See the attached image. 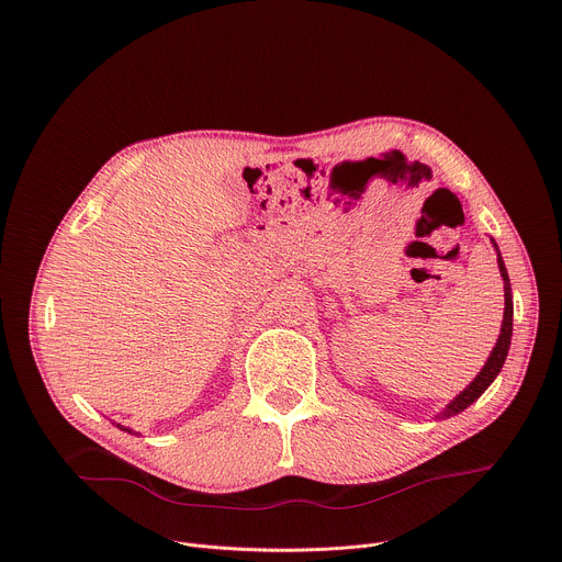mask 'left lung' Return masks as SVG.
Instances as JSON below:
<instances>
[{"instance_id": "8db88e82", "label": "left lung", "mask_w": 562, "mask_h": 562, "mask_svg": "<svg viewBox=\"0 0 562 562\" xmlns=\"http://www.w3.org/2000/svg\"><path fill=\"white\" fill-rule=\"evenodd\" d=\"M494 243V239H492ZM496 251H498V245L494 243ZM498 269H501V276L505 280V315H503V329H501V336H498V342L492 351V356L487 358L485 367L480 369V373L473 378V382L460 391L451 403L447 405V409H442V414H438L436 418H449V416H456L460 412H464L471 403H475V400L483 395L487 391V386L496 380V375L501 373L505 360H507V351H509V345H512V331H514V302H512V286H509V276H507V269H505V262L501 258V251H498Z\"/></svg>"}]
</instances>
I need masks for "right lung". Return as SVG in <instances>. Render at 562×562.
<instances>
[{"mask_svg":"<svg viewBox=\"0 0 562 562\" xmlns=\"http://www.w3.org/2000/svg\"><path fill=\"white\" fill-rule=\"evenodd\" d=\"M117 427H120V429H122V431H128V434H133V431H131V429H126V427H122V425H117Z\"/></svg>","mask_w":562,"mask_h":562,"instance_id":"1","label":"right lung"}]
</instances>
